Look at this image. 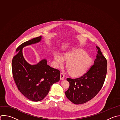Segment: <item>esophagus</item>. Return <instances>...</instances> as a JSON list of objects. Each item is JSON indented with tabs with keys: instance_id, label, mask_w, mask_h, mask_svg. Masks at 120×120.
<instances>
[{
	"instance_id": "obj_1",
	"label": "esophagus",
	"mask_w": 120,
	"mask_h": 120,
	"mask_svg": "<svg viewBox=\"0 0 120 120\" xmlns=\"http://www.w3.org/2000/svg\"><path fill=\"white\" fill-rule=\"evenodd\" d=\"M64 73L61 72L60 73V79H61V80H63V79H64Z\"/></svg>"
}]
</instances>
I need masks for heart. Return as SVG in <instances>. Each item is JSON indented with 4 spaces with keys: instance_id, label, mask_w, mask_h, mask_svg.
<instances>
[{
    "instance_id": "b5f03b06",
    "label": "heart",
    "mask_w": 120,
    "mask_h": 120,
    "mask_svg": "<svg viewBox=\"0 0 120 120\" xmlns=\"http://www.w3.org/2000/svg\"><path fill=\"white\" fill-rule=\"evenodd\" d=\"M64 58L59 54H56L55 61L57 65H62L64 59L67 61L66 67L70 75L78 77L83 75L90 65L92 59L84 51L81 49H74L65 53Z\"/></svg>"
}]
</instances>
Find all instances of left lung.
Wrapping results in <instances>:
<instances>
[{
	"mask_svg": "<svg viewBox=\"0 0 120 120\" xmlns=\"http://www.w3.org/2000/svg\"><path fill=\"white\" fill-rule=\"evenodd\" d=\"M94 64L81 77L67 78L70 83L65 91L67 98L74 104H84L94 98L102 89L107 72V61L99 47Z\"/></svg>",
	"mask_w": 120,
	"mask_h": 120,
	"instance_id": "obj_1",
	"label": "left lung"
}]
</instances>
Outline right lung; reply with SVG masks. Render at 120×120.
<instances>
[{
    "mask_svg": "<svg viewBox=\"0 0 120 120\" xmlns=\"http://www.w3.org/2000/svg\"><path fill=\"white\" fill-rule=\"evenodd\" d=\"M41 38V36L20 45L12 62L13 76L18 89L28 99L35 102L44 98L51 86L59 81L60 76V71L48 65L46 59L31 65L23 56L22 49L24 47L40 42Z\"/></svg>",
    "mask_w": 120,
    "mask_h": 120,
    "instance_id": "obj_1",
    "label": "right lung"
}]
</instances>
